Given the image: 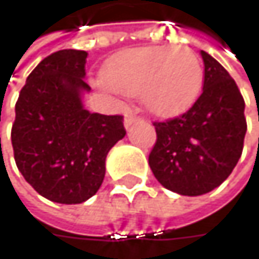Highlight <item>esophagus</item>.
I'll return each instance as SVG.
<instances>
[{
  "label": "esophagus",
  "mask_w": 259,
  "mask_h": 259,
  "mask_svg": "<svg viewBox=\"0 0 259 259\" xmlns=\"http://www.w3.org/2000/svg\"><path fill=\"white\" fill-rule=\"evenodd\" d=\"M139 120V117L133 112V111H127V114H126V118H124V126L126 127H130L135 121H138Z\"/></svg>",
  "instance_id": "esophagus-1"
}]
</instances>
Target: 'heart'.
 <instances>
[{
	"label": "heart",
	"instance_id": "1",
	"mask_svg": "<svg viewBox=\"0 0 259 259\" xmlns=\"http://www.w3.org/2000/svg\"><path fill=\"white\" fill-rule=\"evenodd\" d=\"M202 64L187 46H153L124 51L109 60L105 82L117 93L139 96L147 111L174 117L189 109L202 87Z\"/></svg>",
	"mask_w": 259,
	"mask_h": 259
}]
</instances>
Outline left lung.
Returning a JSON list of instances; mask_svg holds the SVG:
<instances>
[{
	"mask_svg": "<svg viewBox=\"0 0 259 259\" xmlns=\"http://www.w3.org/2000/svg\"><path fill=\"white\" fill-rule=\"evenodd\" d=\"M204 61L202 93L179 117L154 121L156 144L148 156L157 181L180 195H204L230 177L247 130L244 99L230 73L211 55Z\"/></svg>",
	"mask_w": 259,
	"mask_h": 259,
	"instance_id": "8db88e82",
	"label": "left lung"
}]
</instances>
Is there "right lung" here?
<instances>
[{
  "label": "right lung",
  "mask_w": 259,
  "mask_h": 259,
  "mask_svg": "<svg viewBox=\"0 0 259 259\" xmlns=\"http://www.w3.org/2000/svg\"><path fill=\"white\" fill-rule=\"evenodd\" d=\"M87 57L85 51L63 49L41 60L15 108L16 166L35 192L60 204H80L99 190L106 154L126 135L123 115L83 109Z\"/></svg>",
  "instance_id": "add662e5"
}]
</instances>
